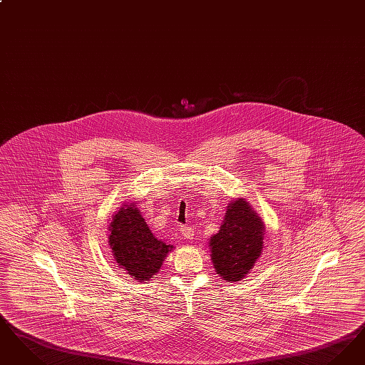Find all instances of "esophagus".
I'll list each match as a JSON object with an SVG mask.
<instances>
[{
  "mask_svg": "<svg viewBox=\"0 0 365 365\" xmlns=\"http://www.w3.org/2000/svg\"><path fill=\"white\" fill-rule=\"evenodd\" d=\"M180 231H182V235L185 237V240H192L194 238V231L190 227L183 226L180 228Z\"/></svg>",
  "mask_w": 365,
  "mask_h": 365,
  "instance_id": "1",
  "label": "esophagus"
}]
</instances>
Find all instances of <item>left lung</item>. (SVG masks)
Instances as JSON below:
<instances>
[{"label":"left lung","mask_w":365,"mask_h":365,"mask_svg":"<svg viewBox=\"0 0 365 365\" xmlns=\"http://www.w3.org/2000/svg\"><path fill=\"white\" fill-rule=\"evenodd\" d=\"M264 223L243 198L227 207L220 230L210 237V260L219 277L228 282L245 278L260 257L264 246Z\"/></svg>","instance_id":"obj_1"}]
</instances>
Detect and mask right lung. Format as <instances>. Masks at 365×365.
<instances>
[{
	"label": "right lung",
	"mask_w": 365,
	"mask_h": 365,
	"mask_svg": "<svg viewBox=\"0 0 365 365\" xmlns=\"http://www.w3.org/2000/svg\"><path fill=\"white\" fill-rule=\"evenodd\" d=\"M109 231L113 259L137 282L153 278L174 247L157 240L134 202L123 205L113 215Z\"/></svg>",
	"instance_id": "right-lung-1"
}]
</instances>
